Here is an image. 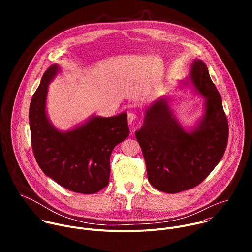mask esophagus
Masks as SVG:
<instances>
[{
  "label": "esophagus",
  "instance_id": "1",
  "mask_svg": "<svg viewBox=\"0 0 252 252\" xmlns=\"http://www.w3.org/2000/svg\"><path fill=\"white\" fill-rule=\"evenodd\" d=\"M137 115H135L134 113H132V112H130V113H128L127 114V122H128V124L129 125H135L136 124V121H137Z\"/></svg>",
  "mask_w": 252,
  "mask_h": 252
}]
</instances>
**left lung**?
I'll return each instance as SVG.
<instances>
[{"label": "left lung", "instance_id": "left-lung-1", "mask_svg": "<svg viewBox=\"0 0 252 252\" xmlns=\"http://www.w3.org/2000/svg\"><path fill=\"white\" fill-rule=\"evenodd\" d=\"M190 80L206 98L204 118L192 133L183 128L165 100L150 107L135 132L149 182L162 192L177 193L197 187L221 160L227 146L228 122L221 96L202 61L193 62Z\"/></svg>", "mask_w": 252, "mask_h": 252}]
</instances>
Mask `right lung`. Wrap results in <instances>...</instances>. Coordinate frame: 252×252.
Masks as SVG:
<instances>
[{
  "label": "right lung",
  "mask_w": 252,
  "mask_h": 252,
  "mask_svg": "<svg viewBox=\"0 0 252 252\" xmlns=\"http://www.w3.org/2000/svg\"><path fill=\"white\" fill-rule=\"evenodd\" d=\"M59 69L51 65L32 95L29 121L33 156L46 175L63 188L92 194L109 184L110 158L116 146L129 134L127 114L94 117L67 132L57 130L46 115L48 84Z\"/></svg>",
  "instance_id": "add662e5"
}]
</instances>
